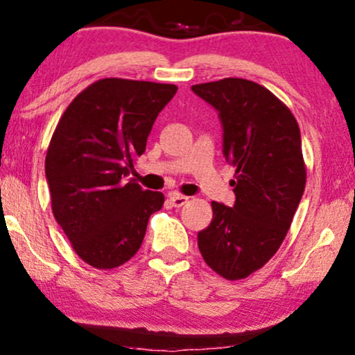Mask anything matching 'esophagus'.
<instances>
[{
  "label": "esophagus",
  "mask_w": 355,
  "mask_h": 355,
  "mask_svg": "<svg viewBox=\"0 0 355 355\" xmlns=\"http://www.w3.org/2000/svg\"><path fill=\"white\" fill-rule=\"evenodd\" d=\"M168 199H171L173 207H182L188 202V198L183 196V194H178V193H171L168 194Z\"/></svg>",
  "instance_id": "1"
}]
</instances>
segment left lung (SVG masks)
Instances as JSON below:
<instances>
[{
	"mask_svg": "<svg viewBox=\"0 0 355 355\" xmlns=\"http://www.w3.org/2000/svg\"><path fill=\"white\" fill-rule=\"evenodd\" d=\"M218 112L223 156L236 168L232 207L212 202L198 246L214 272L241 279L282 246L306 188L301 132L291 111L262 85L244 78L193 85Z\"/></svg>",
	"mask_w": 355,
	"mask_h": 355,
	"instance_id": "1",
	"label": "left lung"
}]
</instances>
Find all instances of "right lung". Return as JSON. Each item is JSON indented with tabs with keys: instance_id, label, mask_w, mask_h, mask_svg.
I'll list each match as a JSON object with an SVG mask.
<instances>
[{
	"instance_id": "1",
	"label": "right lung",
	"mask_w": 355,
	"mask_h": 355,
	"mask_svg": "<svg viewBox=\"0 0 355 355\" xmlns=\"http://www.w3.org/2000/svg\"><path fill=\"white\" fill-rule=\"evenodd\" d=\"M175 85L103 78L85 88L62 114L44 172L56 222L78 257L116 268L141 246L148 220L164 194L127 180L146 149L159 112Z\"/></svg>"
}]
</instances>
